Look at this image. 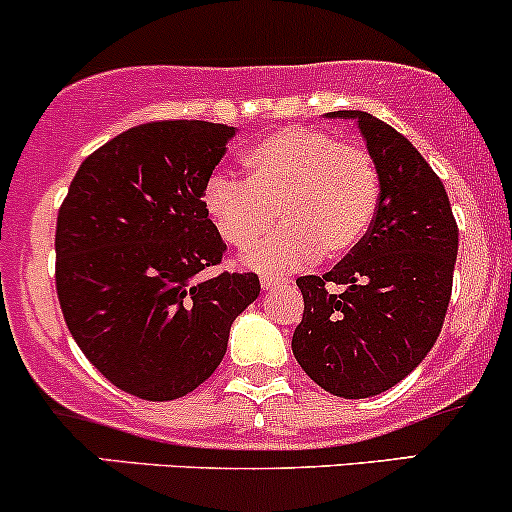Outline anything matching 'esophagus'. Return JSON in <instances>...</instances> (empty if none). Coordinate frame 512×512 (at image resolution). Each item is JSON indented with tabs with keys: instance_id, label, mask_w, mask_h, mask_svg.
Masks as SVG:
<instances>
[{
	"instance_id": "obj_1",
	"label": "esophagus",
	"mask_w": 512,
	"mask_h": 512,
	"mask_svg": "<svg viewBox=\"0 0 512 512\" xmlns=\"http://www.w3.org/2000/svg\"><path fill=\"white\" fill-rule=\"evenodd\" d=\"M286 284L284 277H274V274H262V289H277V286Z\"/></svg>"
}]
</instances>
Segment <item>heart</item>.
<instances>
[{"instance_id":"1","label":"heart","mask_w":512,"mask_h":512,"mask_svg":"<svg viewBox=\"0 0 512 512\" xmlns=\"http://www.w3.org/2000/svg\"><path fill=\"white\" fill-rule=\"evenodd\" d=\"M245 182L213 177L204 189L209 221L247 267L286 272L316 260H340L367 238L379 211L381 179L372 153L320 128H284L243 160Z\"/></svg>"}]
</instances>
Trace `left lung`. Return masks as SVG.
<instances>
[{"instance_id":"obj_1","label":"left lung","mask_w":512,"mask_h":512,"mask_svg":"<svg viewBox=\"0 0 512 512\" xmlns=\"http://www.w3.org/2000/svg\"><path fill=\"white\" fill-rule=\"evenodd\" d=\"M328 116L357 121L379 167V211L345 260L296 279L303 318L291 350L320 389L369 398L406 379L440 338L459 230L445 184L411 140L367 111Z\"/></svg>"}]
</instances>
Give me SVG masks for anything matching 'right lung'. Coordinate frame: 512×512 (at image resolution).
<instances>
[{
	"mask_svg": "<svg viewBox=\"0 0 512 512\" xmlns=\"http://www.w3.org/2000/svg\"><path fill=\"white\" fill-rule=\"evenodd\" d=\"M233 126L150 121L82 162L58 211L55 289L84 357L145 401L187 396L216 372L257 274L221 272L226 243L204 189Z\"/></svg>",
	"mask_w": 512,
	"mask_h": 512,
	"instance_id": "right-lung-1",
	"label": "right lung"
}]
</instances>
